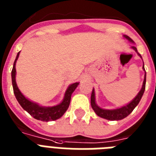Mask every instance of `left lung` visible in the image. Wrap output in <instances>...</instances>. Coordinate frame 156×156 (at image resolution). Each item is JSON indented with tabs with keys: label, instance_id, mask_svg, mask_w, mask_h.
Masks as SVG:
<instances>
[{
	"label": "left lung",
	"instance_id": "obj_1",
	"mask_svg": "<svg viewBox=\"0 0 156 156\" xmlns=\"http://www.w3.org/2000/svg\"><path fill=\"white\" fill-rule=\"evenodd\" d=\"M124 38L128 40L129 42L133 43V41L131 40L130 38L127 36V35H124ZM132 48H133L134 51H135L138 55L142 58V56L138 52V50L134 46H132ZM143 70L145 71V75H144V80H143V86H142V88H141L140 91L138 93V95H136L135 97L133 98V100H131L130 102L127 104L125 106H122L121 108H117L116 109H104L102 108H100V106H98L96 102H95V89L93 88L92 93H91V96H90V104H91V108H93V110L95 111V112L96 113V115L102 118L106 119V120H109V121H120V120H122V119L126 118V116H129V114L133 112V110L135 108V107L138 104V103L140 102L141 99L143 97V93H144V90H145L146 87V70L145 68H144V64H143Z\"/></svg>",
	"mask_w": 156,
	"mask_h": 156
}]
</instances>
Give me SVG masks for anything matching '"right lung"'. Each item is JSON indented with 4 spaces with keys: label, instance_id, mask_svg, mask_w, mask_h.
I'll list each match as a JSON object with an SVG mask.
<instances>
[{
    "label": "right lung",
    "instance_id": "add662e5",
    "mask_svg": "<svg viewBox=\"0 0 156 156\" xmlns=\"http://www.w3.org/2000/svg\"><path fill=\"white\" fill-rule=\"evenodd\" d=\"M19 53H20V52H18V54H17L15 61L13 62V69L11 72L13 93H14V95H15L18 102L19 103V104L25 111L27 112L30 116H32L36 120H40V121H51L61 118V116L64 115V113L66 112V110L68 109L69 104H70L71 95L75 90L79 83H72L69 86L68 88L66 89V92H65L63 100L57 105L52 107L40 106V104H38L37 103L30 101V100H28L27 98H26L17 86L15 66L17 60L19 56Z\"/></svg>",
    "mask_w": 156,
    "mask_h": 156
}]
</instances>
